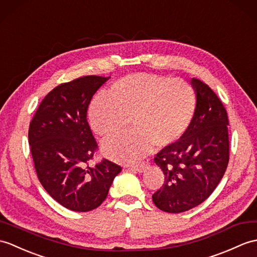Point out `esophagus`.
Instances as JSON below:
<instances>
[{"mask_svg":"<svg viewBox=\"0 0 257 257\" xmlns=\"http://www.w3.org/2000/svg\"><path fill=\"white\" fill-rule=\"evenodd\" d=\"M131 170H135V171H138L140 173H142L143 171L146 170V164L142 163V164H136V165H131L130 166Z\"/></svg>","mask_w":257,"mask_h":257,"instance_id":"34e87169","label":"esophagus"}]
</instances>
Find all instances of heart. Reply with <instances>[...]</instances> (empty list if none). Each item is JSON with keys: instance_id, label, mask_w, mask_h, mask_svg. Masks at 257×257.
I'll return each mask as SVG.
<instances>
[{"instance_id": "1", "label": "heart", "mask_w": 257, "mask_h": 257, "mask_svg": "<svg viewBox=\"0 0 257 257\" xmlns=\"http://www.w3.org/2000/svg\"><path fill=\"white\" fill-rule=\"evenodd\" d=\"M105 96L89 107L94 133L109 138L124 133L130 119L134 126L130 135L104 142V153L119 162H137L152 145L163 148L174 143L188 129L196 109L195 92L186 81L156 74L124 76Z\"/></svg>"}]
</instances>
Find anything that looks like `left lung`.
<instances>
[{"mask_svg": "<svg viewBox=\"0 0 257 257\" xmlns=\"http://www.w3.org/2000/svg\"><path fill=\"white\" fill-rule=\"evenodd\" d=\"M192 85L197 97L192 122L180 139L154 158L165 178L152 200L159 209L170 213L187 211L204 202L229 163V119L222 101L196 77Z\"/></svg>", "mask_w": 257, "mask_h": 257, "instance_id": "8db88e82", "label": "left lung"}]
</instances>
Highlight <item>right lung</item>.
Returning <instances> with one entry per match:
<instances>
[{
  "instance_id": "1",
  "label": "right lung",
  "mask_w": 257,
  "mask_h": 257,
  "mask_svg": "<svg viewBox=\"0 0 257 257\" xmlns=\"http://www.w3.org/2000/svg\"><path fill=\"white\" fill-rule=\"evenodd\" d=\"M108 79L86 75L58 85L41 101L29 124L28 142L39 182L53 199L73 211L97 208L121 171L106 159L88 165L98 147L88 126L87 108Z\"/></svg>"
}]
</instances>
